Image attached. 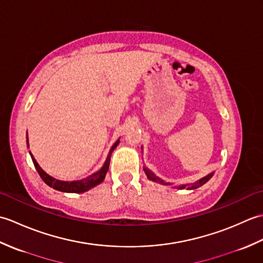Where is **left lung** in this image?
I'll use <instances>...</instances> for the list:
<instances>
[{
    "label": "left lung",
    "mask_w": 263,
    "mask_h": 263,
    "mask_svg": "<svg viewBox=\"0 0 263 263\" xmlns=\"http://www.w3.org/2000/svg\"><path fill=\"white\" fill-rule=\"evenodd\" d=\"M144 173H146L147 174V176H148V178L149 180H152V181H155V182H159V183H161V184H165V185H170L168 183H164L163 181L161 180H159V178L156 176L154 173H152L150 172L148 168H146V167H144ZM211 176H212V173L211 174H209L208 176H205V177H203V178H201L200 181H198L197 183H194V184H192V185H190V187L189 189H197V187H199V186H201V185H203V184L205 183V182H208L210 178H211ZM186 187V185H182V186H180V189H185Z\"/></svg>",
    "instance_id": "8db88e82"
}]
</instances>
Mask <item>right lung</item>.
<instances>
[{
  "label": "right lung",
  "instance_id": "right-lung-1",
  "mask_svg": "<svg viewBox=\"0 0 263 263\" xmlns=\"http://www.w3.org/2000/svg\"><path fill=\"white\" fill-rule=\"evenodd\" d=\"M119 142L120 141L115 142L114 146L111 147L110 153L113 152L114 148L117 146V144H119ZM30 156H31L32 163H33V165H35L39 176L42 177V180L45 182L48 186H51V187L58 190V191H61V192H69V193H82V192L87 191V190H89V189L96 186L97 184L102 183L104 181L106 173L108 172L109 161H110V155H108V157H107V159H106L104 166L102 167V170L98 171L97 173H95V174H92L91 176H89V177L85 178V180H81V181L63 182V181L55 180L54 177L47 175L46 173L41 168V166L37 164V161L35 160V158H33V156L31 154H30Z\"/></svg>",
  "mask_w": 263,
  "mask_h": 263
}]
</instances>
